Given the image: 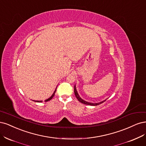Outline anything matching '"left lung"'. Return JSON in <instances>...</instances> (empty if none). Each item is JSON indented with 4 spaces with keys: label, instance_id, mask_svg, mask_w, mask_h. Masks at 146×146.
I'll list each match as a JSON object with an SVG mask.
<instances>
[{
    "label": "left lung",
    "instance_id": "obj_1",
    "mask_svg": "<svg viewBox=\"0 0 146 146\" xmlns=\"http://www.w3.org/2000/svg\"><path fill=\"white\" fill-rule=\"evenodd\" d=\"M74 95H75V96H76V98L78 99V100L79 102H81V103H82V104H86V105H90V106H98V105H100V104H102V102H105V101H106V100H104V101H103L100 102H98V103H92V102H87V101H86L83 100L82 99H81V98L80 97V96H79V95H78V92H77V90H76V86H75V85H74Z\"/></svg>",
    "mask_w": 146,
    "mask_h": 146
}]
</instances>
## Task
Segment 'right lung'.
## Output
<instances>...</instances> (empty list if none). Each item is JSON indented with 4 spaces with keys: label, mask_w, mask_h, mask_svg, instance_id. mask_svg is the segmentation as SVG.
Here are the masks:
<instances>
[{
    "label": "right lung",
    "mask_w": 146,
    "mask_h": 146,
    "mask_svg": "<svg viewBox=\"0 0 146 146\" xmlns=\"http://www.w3.org/2000/svg\"><path fill=\"white\" fill-rule=\"evenodd\" d=\"M56 90H55V91L54 92V93H53V95H51V97H50L48 99H47V100H45V102H46V101H50V100H51V99H52L53 98V97L54 96V94H55V92H56ZM36 102H42V101H36Z\"/></svg>",
    "instance_id": "add662e5"
}]
</instances>
